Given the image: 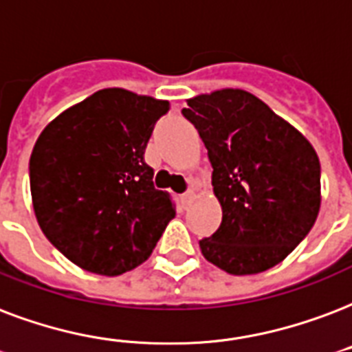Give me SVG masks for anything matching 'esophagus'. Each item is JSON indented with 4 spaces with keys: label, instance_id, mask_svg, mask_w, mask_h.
Here are the masks:
<instances>
[{
    "label": "esophagus",
    "instance_id": "34e87169",
    "mask_svg": "<svg viewBox=\"0 0 352 352\" xmlns=\"http://www.w3.org/2000/svg\"><path fill=\"white\" fill-rule=\"evenodd\" d=\"M181 199H182V205L188 206L190 203H192V199H194V192H192V190H188V192H184V194L181 195Z\"/></svg>",
    "mask_w": 352,
    "mask_h": 352
}]
</instances>
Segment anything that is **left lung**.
I'll return each instance as SVG.
<instances>
[{
    "instance_id": "left-lung-1",
    "label": "left lung",
    "mask_w": 352,
    "mask_h": 352,
    "mask_svg": "<svg viewBox=\"0 0 352 352\" xmlns=\"http://www.w3.org/2000/svg\"><path fill=\"white\" fill-rule=\"evenodd\" d=\"M182 116L208 149L219 229L199 240L208 262L253 275L283 262L318 218L321 166L310 142L253 94L225 88L188 99Z\"/></svg>"
}]
</instances>
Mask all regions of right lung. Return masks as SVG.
Here are the masks:
<instances>
[{
	"label": "right lung",
	"mask_w": 352,
	"mask_h": 352,
	"mask_svg": "<svg viewBox=\"0 0 352 352\" xmlns=\"http://www.w3.org/2000/svg\"><path fill=\"white\" fill-rule=\"evenodd\" d=\"M168 101L104 88L58 114L29 160L45 238L82 270L107 277L146 262L175 216L144 153Z\"/></svg>",
	"instance_id": "obj_1"
}]
</instances>
